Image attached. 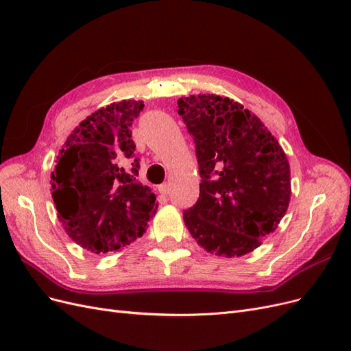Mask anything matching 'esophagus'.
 Wrapping results in <instances>:
<instances>
[{
    "label": "esophagus",
    "instance_id": "obj_1",
    "mask_svg": "<svg viewBox=\"0 0 351 351\" xmlns=\"http://www.w3.org/2000/svg\"><path fill=\"white\" fill-rule=\"evenodd\" d=\"M158 190H159V193L168 195V193H169V184H168V183H164V184H161V186L158 187Z\"/></svg>",
    "mask_w": 351,
    "mask_h": 351
}]
</instances>
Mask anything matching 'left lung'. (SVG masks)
I'll return each mask as SVG.
<instances>
[{"instance_id":"left-lung-1","label":"left lung","mask_w":351,"mask_h":351,"mask_svg":"<svg viewBox=\"0 0 351 351\" xmlns=\"http://www.w3.org/2000/svg\"><path fill=\"white\" fill-rule=\"evenodd\" d=\"M193 136L200 193L183 212L200 247L243 256L277 230L291 196L290 164L278 141L243 105L219 95L177 101Z\"/></svg>"}]
</instances>
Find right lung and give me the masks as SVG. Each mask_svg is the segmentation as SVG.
Returning <instances> with one entry per match:
<instances>
[{
    "label": "right lung",
    "instance_id": "obj_1",
    "mask_svg": "<svg viewBox=\"0 0 351 351\" xmlns=\"http://www.w3.org/2000/svg\"><path fill=\"white\" fill-rule=\"evenodd\" d=\"M142 101L95 111L71 132L51 174L58 219L73 241L93 253L119 252L143 236L158 202L143 186L130 125Z\"/></svg>",
    "mask_w": 351,
    "mask_h": 351
}]
</instances>
